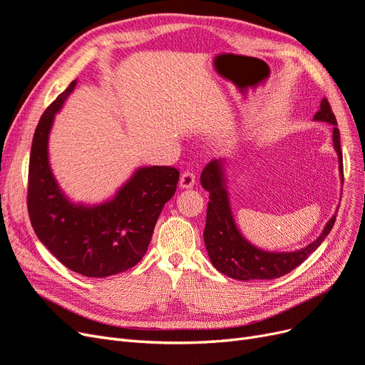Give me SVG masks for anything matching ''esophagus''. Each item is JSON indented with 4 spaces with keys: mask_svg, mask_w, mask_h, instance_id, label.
<instances>
[{
    "mask_svg": "<svg viewBox=\"0 0 365 365\" xmlns=\"http://www.w3.org/2000/svg\"><path fill=\"white\" fill-rule=\"evenodd\" d=\"M195 182H196V176H195L193 172L187 170V172H184L181 175V178H180V187H181V189H192V187L195 185Z\"/></svg>",
    "mask_w": 365,
    "mask_h": 365,
    "instance_id": "1",
    "label": "esophagus"
}]
</instances>
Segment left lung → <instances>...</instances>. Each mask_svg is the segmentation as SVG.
I'll return each instance as SVG.
<instances>
[{
  "label": "left lung",
  "instance_id": "left-lung-1",
  "mask_svg": "<svg viewBox=\"0 0 365 365\" xmlns=\"http://www.w3.org/2000/svg\"><path fill=\"white\" fill-rule=\"evenodd\" d=\"M314 120L334 125V148L338 153L339 172L342 176L339 129L336 128V118L327 98L322 101L319 111L314 115ZM201 184L210 193L204 228V242L208 257L217 271L236 280H271L291 272L322 245L336 219V215H334L319 237L302 250L291 252L263 251L250 244L236 227L230 208L222 160H213L205 165L201 173Z\"/></svg>",
  "mask_w": 365,
  "mask_h": 365
}]
</instances>
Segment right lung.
I'll return each instance as SVG.
<instances>
[{"instance_id":"right-lung-1","label":"right lung","mask_w":365,"mask_h":365,"mask_svg":"<svg viewBox=\"0 0 365 365\" xmlns=\"http://www.w3.org/2000/svg\"><path fill=\"white\" fill-rule=\"evenodd\" d=\"M73 81L42 114L33 135L27 208L33 230L68 269L85 277L123 272L145 256L164 204L176 192L180 172L168 165L140 168L103 204L71 202L48 163V134L56 113L74 90Z\"/></svg>"}]
</instances>
